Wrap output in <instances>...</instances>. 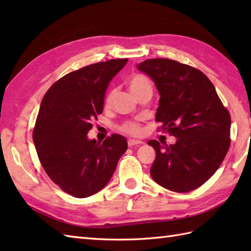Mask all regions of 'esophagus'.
<instances>
[{"label": "esophagus", "instance_id": "34e87169", "mask_svg": "<svg viewBox=\"0 0 251 251\" xmlns=\"http://www.w3.org/2000/svg\"><path fill=\"white\" fill-rule=\"evenodd\" d=\"M142 141L140 140H134V139H129L128 140V147H139L142 145Z\"/></svg>", "mask_w": 251, "mask_h": 251}]
</instances>
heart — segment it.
Instances as JSON below:
<instances>
[{
	"label": "heart",
	"instance_id": "heart-1",
	"mask_svg": "<svg viewBox=\"0 0 251 251\" xmlns=\"http://www.w3.org/2000/svg\"><path fill=\"white\" fill-rule=\"evenodd\" d=\"M146 87H151L150 81L143 75H135L130 78L129 81V88L131 90V93L136 95L138 92H140L141 89L146 88ZM116 95V89H111L108 93L104 100V105L105 108H110L113 103L114 97ZM122 131L125 132V134H128L131 136H140L141 135V127L139 124L137 123H126V124L123 125L122 127Z\"/></svg>",
	"mask_w": 251,
	"mask_h": 251
}]
</instances>
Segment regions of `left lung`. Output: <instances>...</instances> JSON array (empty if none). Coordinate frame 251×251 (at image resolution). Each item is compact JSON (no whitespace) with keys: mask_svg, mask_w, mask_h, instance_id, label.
<instances>
[{"mask_svg":"<svg viewBox=\"0 0 251 251\" xmlns=\"http://www.w3.org/2000/svg\"><path fill=\"white\" fill-rule=\"evenodd\" d=\"M137 69L154 82L159 94L155 121L177 138L164 147L150 140L156 157L150 173L163 188L179 193L204 184L220 167L230 148L231 116L210 79L178 61L148 59Z\"/></svg>","mask_w":251,"mask_h":251,"instance_id":"8db88e82","label":"left lung"}]
</instances>
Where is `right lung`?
Returning a JSON list of instances; mask_svg holds the SVG:
<instances>
[{
	"label": "right lung",
	"instance_id": "add662e5",
	"mask_svg": "<svg viewBox=\"0 0 251 251\" xmlns=\"http://www.w3.org/2000/svg\"><path fill=\"white\" fill-rule=\"evenodd\" d=\"M127 61L112 59L69 73L41 102L33 130L37 156L49 177L77 199L102 190L127 150L121 135L102 143L87 137L93 121L102 113L106 88Z\"/></svg>",
	"mask_w": 251,
	"mask_h": 251
}]
</instances>
